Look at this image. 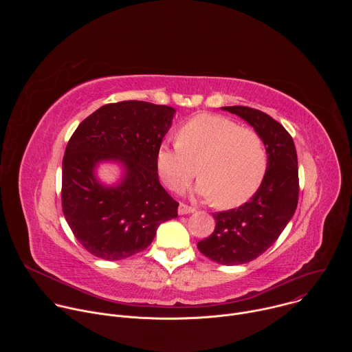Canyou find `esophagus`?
I'll return each instance as SVG.
<instances>
[{
  "label": "esophagus",
  "mask_w": 352,
  "mask_h": 352,
  "mask_svg": "<svg viewBox=\"0 0 352 352\" xmlns=\"http://www.w3.org/2000/svg\"><path fill=\"white\" fill-rule=\"evenodd\" d=\"M195 212V208H192V206H188V205H185V204H181L179 205V208H178V214H189V213H193Z\"/></svg>",
  "instance_id": "34e87169"
}]
</instances>
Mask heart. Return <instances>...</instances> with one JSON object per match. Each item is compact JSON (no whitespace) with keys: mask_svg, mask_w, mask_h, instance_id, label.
<instances>
[{"mask_svg":"<svg viewBox=\"0 0 352 352\" xmlns=\"http://www.w3.org/2000/svg\"><path fill=\"white\" fill-rule=\"evenodd\" d=\"M156 166L164 185L185 190L199 173L197 192L217 208L245 204L263 182L267 152L262 136L231 118L199 114L178 131V142L157 148Z\"/></svg>","mask_w":352,"mask_h":352,"instance_id":"1","label":"heart"}]
</instances>
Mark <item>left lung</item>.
I'll use <instances>...</instances> for the list:
<instances>
[{"instance_id": "8db88e82", "label": "left lung", "mask_w": 352, "mask_h": 352, "mask_svg": "<svg viewBox=\"0 0 352 352\" xmlns=\"http://www.w3.org/2000/svg\"><path fill=\"white\" fill-rule=\"evenodd\" d=\"M223 109L252 125L267 152L266 175L255 195L238 209L213 213L214 231L197 242L206 258L235 266L259 258L294 216L299 195L298 159L291 135L269 114L245 106Z\"/></svg>"}]
</instances>
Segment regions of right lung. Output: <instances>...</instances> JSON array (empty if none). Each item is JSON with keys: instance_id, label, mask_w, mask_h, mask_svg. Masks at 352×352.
<instances>
[{"instance_id": "right-lung-1", "label": "right lung", "mask_w": 352, "mask_h": 352, "mask_svg": "<svg viewBox=\"0 0 352 352\" xmlns=\"http://www.w3.org/2000/svg\"><path fill=\"white\" fill-rule=\"evenodd\" d=\"M175 110L138 100L110 103L85 118L63 160L61 204L67 223L89 254L121 261L152 243L157 227L178 216V202L162 186L157 148ZM116 160L126 167L118 187H103L94 167Z\"/></svg>"}]
</instances>
